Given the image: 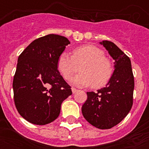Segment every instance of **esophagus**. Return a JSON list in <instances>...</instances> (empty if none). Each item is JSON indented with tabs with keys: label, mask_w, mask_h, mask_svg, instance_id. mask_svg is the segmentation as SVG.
Returning a JSON list of instances; mask_svg holds the SVG:
<instances>
[{
	"label": "esophagus",
	"mask_w": 149,
	"mask_h": 149,
	"mask_svg": "<svg viewBox=\"0 0 149 149\" xmlns=\"http://www.w3.org/2000/svg\"><path fill=\"white\" fill-rule=\"evenodd\" d=\"M77 91H78V90H77V89L74 88V87H72V93H76L77 92Z\"/></svg>",
	"instance_id": "esophagus-1"
}]
</instances>
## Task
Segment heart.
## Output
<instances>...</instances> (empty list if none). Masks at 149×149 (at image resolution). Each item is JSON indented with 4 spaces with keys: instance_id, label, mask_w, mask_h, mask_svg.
Returning <instances> with one entry per match:
<instances>
[{
    "instance_id": "1",
    "label": "heart",
    "mask_w": 149,
    "mask_h": 149,
    "mask_svg": "<svg viewBox=\"0 0 149 149\" xmlns=\"http://www.w3.org/2000/svg\"><path fill=\"white\" fill-rule=\"evenodd\" d=\"M57 68L66 80L79 70L81 72L72 79L77 86L101 88L111 79L113 66L108 58L104 56L103 50L93 45H84L75 48L72 56L62 52L57 60Z\"/></svg>"
}]
</instances>
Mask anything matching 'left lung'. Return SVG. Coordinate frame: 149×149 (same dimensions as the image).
I'll use <instances>...</instances> for the list:
<instances>
[{
	"instance_id": "obj_1",
	"label": "left lung",
	"mask_w": 149,
	"mask_h": 149,
	"mask_svg": "<svg viewBox=\"0 0 149 149\" xmlns=\"http://www.w3.org/2000/svg\"><path fill=\"white\" fill-rule=\"evenodd\" d=\"M114 59L115 70L110 81L97 92H87L82 107L84 118L100 129H110L118 125L129 113L133 105L134 80L129 57L110 41H103Z\"/></svg>"
}]
</instances>
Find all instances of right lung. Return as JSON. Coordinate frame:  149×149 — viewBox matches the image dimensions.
Here are the masks:
<instances>
[{
	"label": "right lung",
	"mask_w": 149,
	"mask_h": 149,
	"mask_svg": "<svg viewBox=\"0 0 149 149\" xmlns=\"http://www.w3.org/2000/svg\"><path fill=\"white\" fill-rule=\"evenodd\" d=\"M70 43L65 37L50 34L33 41L18 56L14 100L20 115L31 124L52 122L63 100L72 94L57 70L58 56Z\"/></svg>",
	"instance_id": "obj_1"
}]
</instances>
